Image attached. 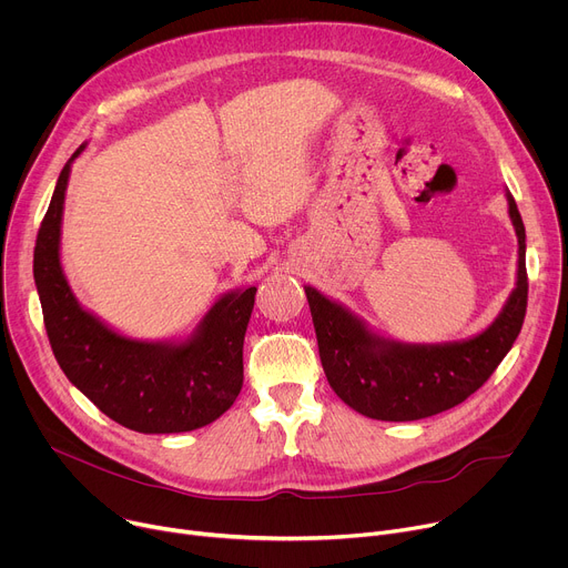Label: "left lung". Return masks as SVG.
<instances>
[{
    "label": "left lung",
    "instance_id": "8db88e82",
    "mask_svg": "<svg viewBox=\"0 0 568 568\" xmlns=\"http://www.w3.org/2000/svg\"><path fill=\"white\" fill-rule=\"evenodd\" d=\"M505 197L518 239L516 284L479 334L448 343L396 341L318 288L304 286L323 371L347 407L375 420H418L453 409L491 377L511 351L528 307L526 227L509 191Z\"/></svg>",
    "mask_w": 568,
    "mask_h": 568
}]
</instances>
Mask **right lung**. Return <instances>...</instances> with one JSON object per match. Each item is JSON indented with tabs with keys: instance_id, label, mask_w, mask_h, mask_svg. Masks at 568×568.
Segmentation results:
<instances>
[{
	"instance_id": "add662e5",
	"label": "right lung",
	"mask_w": 568,
	"mask_h": 568,
	"mask_svg": "<svg viewBox=\"0 0 568 568\" xmlns=\"http://www.w3.org/2000/svg\"><path fill=\"white\" fill-rule=\"evenodd\" d=\"M63 165L33 250V280L54 357L102 414L143 434H178L221 418L243 386V341L256 286L217 297L178 338H134L81 307L63 264L61 225L74 159Z\"/></svg>"
}]
</instances>
